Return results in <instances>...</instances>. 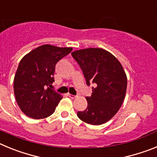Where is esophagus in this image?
Returning <instances> with one entry per match:
<instances>
[{
  "label": "esophagus",
  "mask_w": 157,
  "mask_h": 157,
  "mask_svg": "<svg viewBox=\"0 0 157 157\" xmlns=\"http://www.w3.org/2000/svg\"><path fill=\"white\" fill-rule=\"evenodd\" d=\"M67 96H68L69 98H76V96H75V95H73V94H67Z\"/></svg>",
  "instance_id": "1"
}]
</instances>
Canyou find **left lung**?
<instances>
[{"mask_svg": "<svg viewBox=\"0 0 157 157\" xmlns=\"http://www.w3.org/2000/svg\"><path fill=\"white\" fill-rule=\"evenodd\" d=\"M71 56L83 72L88 86L94 84L88 105L78 112L80 120L91 125H101L117 113L125 98L127 78L120 61L112 53L98 48L75 51Z\"/></svg>", "mask_w": 157, "mask_h": 157, "instance_id": "left-lung-1", "label": "left lung"}]
</instances>
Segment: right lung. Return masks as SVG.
<instances>
[{
    "mask_svg": "<svg viewBox=\"0 0 157 157\" xmlns=\"http://www.w3.org/2000/svg\"><path fill=\"white\" fill-rule=\"evenodd\" d=\"M72 48L44 45L32 50L20 60L14 78V93L24 114L35 120L55 112L62 96L50 88L56 64Z\"/></svg>",
    "mask_w": 157,
    "mask_h": 157,
    "instance_id": "add662e5",
    "label": "right lung"
}]
</instances>
